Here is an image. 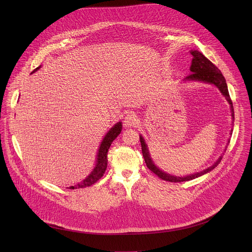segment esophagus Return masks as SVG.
<instances>
[{
	"instance_id": "obj_1",
	"label": "esophagus",
	"mask_w": 252,
	"mask_h": 252,
	"mask_svg": "<svg viewBox=\"0 0 252 252\" xmlns=\"http://www.w3.org/2000/svg\"><path fill=\"white\" fill-rule=\"evenodd\" d=\"M137 123H138V119H137V117H136L133 113L127 114V115L126 116V118H125V121H124V125H125V126H126V127L135 126Z\"/></svg>"
}]
</instances>
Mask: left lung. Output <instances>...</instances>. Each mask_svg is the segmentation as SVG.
Returning <instances> with one entry per match:
<instances>
[{
	"mask_svg": "<svg viewBox=\"0 0 252 252\" xmlns=\"http://www.w3.org/2000/svg\"><path fill=\"white\" fill-rule=\"evenodd\" d=\"M190 55L192 56V61H191V65H190L189 69H190L192 74H190L189 77H187L186 81H194V82H201V83H205V84H209V85H214L220 91L222 95L226 98V100L230 104L231 117L234 120V111H233L232 101H231V98L229 96L226 81H225L224 77L222 76L221 71L219 69L218 66H215V64H213L206 57H204L198 51H196V50L190 51ZM231 132H232V129L230 131V134H231ZM139 139H140L142 156H143V158H145L147 166L154 173H156L159 178H161V179H163V181H166V182H170V183L189 182V181H191V179L199 177V176L211 171L214 167H217L222 159V156H220V158L217 161H215L211 166L205 168L204 170H202L200 172H196V173H193V174H190V175H186V176L171 175L169 173H166V172L162 171L161 169H159L155 164V162L153 161V159L151 158V155H150V152H149V149H148V146H147L145 138L142 137V135H139ZM228 143H229V139H228ZM226 148H227V146H226Z\"/></svg>",
	"mask_w": 252,
	"mask_h": 252,
	"instance_id": "left-lung-1",
	"label": "left lung"
}]
</instances>
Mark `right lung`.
Returning <instances> with one entry per match:
<instances>
[{
	"label": "right lung",
	"instance_id": "add662e5",
	"mask_svg": "<svg viewBox=\"0 0 252 252\" xmlns=\"http://www.w3.org/2000/svg\"><path fill=\"white\" fill-rule=\"evenodd\" d=\"M40 67H41V65L35 69H33L32 74H33L34 71L38 70ZM122 128H123V125L121 122H119L109 131L106 132L102 141L100 142V146H99L97 156H96V164H95L94 168L93 169V171L84 179L83 182L79 183L78 185H76L74 187H69L67 189H84L87 187H91L94 184H95L98 179L103 175V173L106 169V166H107V152H109V149L113 143V141L121 133Z\"/></svg>",
	"mask_w": 252,
	"mask_h": 252
}]
</instances>
